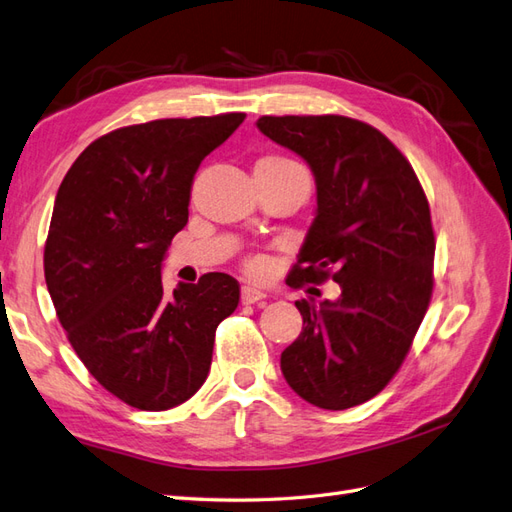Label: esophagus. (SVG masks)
Masks as SVG:
<instances>
[{
    "instance_id": "1",
    "label": "esophagus",
    "mask_w": 512,
    "mask_h": 512,
    "mask_svg": "<svg viewBox=\"0 0 512 512\" xmlns=\"http://www.w3.org/2000/svg\"><path fill=\"white\" fill-rule=\"evenodd\" d=\"M267 295L262 293V290L258 288H252V286H243L241 288V301L243 303H256V301H262Z\"/></svg>"
}]
</instances>
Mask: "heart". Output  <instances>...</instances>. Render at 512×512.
Here are the masks:
<instances>
[{
  "label": "heart",
  "instance_id": "1",
  "mask_svg": "<svg viewBox=\"0 0 512 512\" xmlns=\"http://www.w3.org/2000/svg\"><path fill=\"white\" fill-rule=\"evenodd\" d=\"M256 165H262V168H275V170H286V172H299V174H308L303 170V165L297 163L295 159L284 157V155H269V157H262ZM260 269V262L254 260L250 262V271H258Z\"/></svg>",
  "mask_w": 512,
  "mask_h": 512
}]
</instances>
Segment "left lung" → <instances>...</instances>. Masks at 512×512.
Listing matches in <instances>:
<instances>
[{
	"label": "left lung",
	"instance_id": "1",
	"mask_svg": "<svg viewBox=\"0 0 512 512\" xmlns=\"http://www.w3.org/2000/svg\"><path fill=\"white\" fill-rule=\"evenodd\" d=\"M258 129L308 161L316 217L286 282L334 280L336 301H295L299 338L280 366L310 405L342 411L388 385L433 295L435 232L411 163L379 129L338 116H260Z\"/></svg>",
	"mask_w": 512,
	"mask_h": 512
}]
</instances>
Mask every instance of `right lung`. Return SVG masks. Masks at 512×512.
I'll return each instance as SVG.
<instances>
[{
  "mask_svg": "<svg viewBox=\"0 0 512 512\" xmlns=\"http://www.w3.org/2000/svg\"><path fill=\"white\" fill-rule=\"evenodd\" d=\"M245 114L116 129L81 153L55 196L45 280L66 338L103 388L165 411L200 390L239 282L206 273L165 295L161 262L189 219L193 174Z\"/></svg>",
  "mask_w": 512,
  "mask_h": 512,
  "instance_id": "1",
  "label": "right lung"
}]
</instances>
